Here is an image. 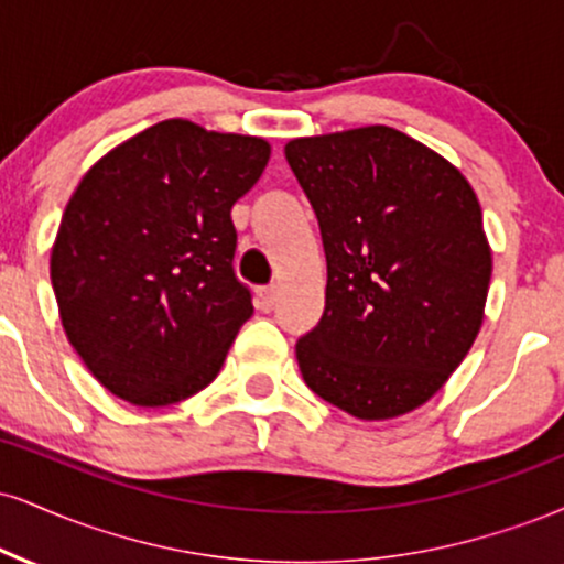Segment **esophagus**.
<instances>
[{
	"mask_svg": "<svg viewBox=\"0 0 564 564\" xmlns=\"http://www.w3.org/2000/svg\"><path fill=\"white\" fill-rule=\"evenodd\" d=\"M257 300H260V307L264 312H270L278 302V286H262L260 291H257Z\"/></svg>",
	"mask_w": 564,
	"mask_h": 564,
	"instance_id": "obj_1",
	"label": "esophagus"
}]
</instances>
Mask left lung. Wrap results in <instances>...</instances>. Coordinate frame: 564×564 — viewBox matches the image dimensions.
<instances>
[{
	"label": "left lung",
	"mask_w": 564,
	"mask_h": 564,
	"mask_svg": "<svg viewBox=\"0 0 564 564\" xmlns=\"http://www.w3.org/2000/svg\"><path fill=\"white\" fill-rule=\"evenodd\" d=\"M286 160L321 223L328 286L296 341L304 383L359 420L425 404L476 341L491 249L465 175L389 126L310 135Z\"/></svg>",
	"instance_id": "obj_1"
}]
</instances>
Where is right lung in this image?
I'll use <instances>...</instances> for the list:
<instances>
[{
    "instance_id": "add662e5",
    "label": "right lung",
    "mask_w": 564,
    "mask_h": 564,
    "mask_svg": "<svg viewBox=\"0 0 564 564\" xmlns=\"http://www.w3.org/2000/svg\"><path fill=\"white\" fill-rule=\"evenodd\" d=\"M268 160L264 139L175 118L80 178L52 247V289L67 341L115 397L167 406L215 381L254 312L234 273L230 207Z\"/></svg>"
}]
</instances>
